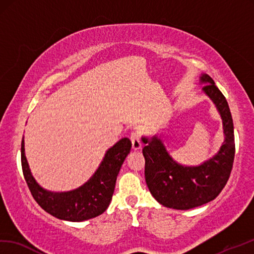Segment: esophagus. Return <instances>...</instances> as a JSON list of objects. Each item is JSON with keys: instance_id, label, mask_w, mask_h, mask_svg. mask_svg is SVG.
I'll return each mask as SVG.
<instances>
[{"instance_id": "esophagus-1", "label": "esophagus", "mask_w": 254, "mask_h": 254, "mask_svg": "<svg viewBox=\"0 0 254 254\" xmlns=\"http://www.w3.org/2000/svg\"><path fill=\"white\" fill-rule=\"evenodd\" d=\"M129 138H131V141H132V148L134 150L140 149L141 140H140V132L138 131V129L132 131L131 135H129Z\"/></svg>"}]
</instances>
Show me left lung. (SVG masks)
Here are the masks:
<instances>
[{
	"label": "left lung",
	"mask_w": 254,
	"mask_h": 254,
	"mask_svg": "<svg viewBox=\"0 0 254 254\" xmlns=\"http://www.w3.org/2000/svg\"><path fill=\"white\" fill-rule=\"evenodd\" d=\"M203 92L220 111L225 140L220 151L199 167H183L170 157L162 140L154 136L141 138L146 146L145 180L159 203L176 210H190L215 199L225 187L235 158L234 125L227 100L208 74H202Z\"/></svg>",
	"instance_id": "1"
}]
</instances>
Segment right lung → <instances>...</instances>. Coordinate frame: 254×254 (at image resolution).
<instances>
[{"label":"right lung","instance_id":"1","mask_svg":"<svg viewBox=\"0 0 254 254\" xmlns=\"http://www.w3.org/2000/svg\"><path fill=\"white\" fill-rule=\"evenodd\" d=\"M21 140V167L32 197L41 208L57 219L82 222L100 215L108 208L113 198L117 176L123 161L131 150L132 143L125 137L106 152L104 160L84 185L67 192H52L43 190L30 172Z\"/></svg>","mask_w":254,"mask_h":254}]
</instances>
